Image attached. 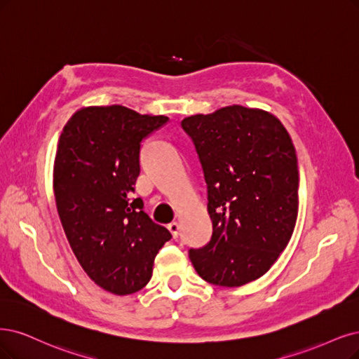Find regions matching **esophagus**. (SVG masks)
<instances>
[{"label": "esophagus", "mask_w": 359, "mask_h": 359, "mask_svg": "<svg viewBox=\"0 0 359 359\" xmlns=\"http://www.w3.org/2000/svg\"><path fill=\"white\" fill-rule=\"evenodd\" d=\"M167 228L171 232L172 238H177V235H179V223L177 222H171Z\"/></svg>", "instance_id": "esophagus-1"}]
</instances>
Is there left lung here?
<instances>
[{
	"label": "left lung",
	"instance_id": "1",
	"mask_svg": "<svg viewBox=\"0 0 359 359\" xmlns=\"http://www.w3.org/2000/svg\"><path fill=\"white\" fill-rule=\"evenodd\" d=\"M207 183L213 235L189 257L204 281L240 287L266 273L293 235L299 211L294 144L275 115L232 104L182 121Z\"/></svg>",
	"mask_w": 359,
	"mask_h": 359
}]
</instances>
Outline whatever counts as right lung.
<instances>
[{
    "mask_svg": "<svg viewBox=\"0 0 359 359\" xmlns=\"http://www.w3.org/2000/svg\"><path fill=\"white\" fill-rule=\"evenodd\" d=\"M168 121L121 104L88 106L65 126L53 188L63 231L86 273L103 290L126 296L149 283L154 260L171 233L133 198L140 143Z\"/></svg>",
    "mask_w": 359,
    "mask_h": 359,
    "instance_id": "right-lung-1",
    "label": "right lung"
}]
</instances>
